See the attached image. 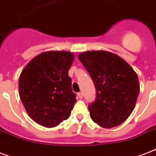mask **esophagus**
Masks as SVG:
<instances>
[{
    "instance_id": "34e87169",
    "label": "esophagus",
    "mask_w": 156,
    "mask_h": 156,
    "mask_svg": "<svg viewBox=\"0 0 156 156\" xmlns=\"http://www.w3.org/2000/svg\"><path fill=\"white\" fill-rule=\"evenodd\" d=\"M78 96L79 98H83V94L82 92H79V93H78Z\"/></svg>"
}]
</instances>
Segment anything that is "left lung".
Returning a JSON list of instances; mask_svg holds the SVG:
<instances>
[{"label": "left lung", "instance_id": "left-lung-1", "mask_svg": "<svg viewBox=\"0 0 156 156\" xmlns=\"http://www.w3.org/2000/svg\"><path fill=\"white\" fill-rule=\"evenodd\" d=\"M78 59L97 92L88 107L92 120L105 128L122 123L132 113L140 94L137 74L126 61L111 52H83Z\"/></svg>", "mask_w": 156, "mask_h": 156}]
</instances>
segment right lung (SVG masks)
Instances as JSON below:
<instances>
[{
    "label": "right lung",
    "instance_id": "obj_1",
    "mask_svg": "<svg viewBox=\"0 0 156 156\" xmlns=\"http://www.w3.org/2000/svg\"><path fill=\"white\" fill-rule=\"evenodd\" d=\"M74 55L68 51H47L34 58L19 77V95L34 122L54 127L67 119L76 100L68 71Z\"/></svg>",
    "mask_w": 156,
    "mask_h": 156
}]
</instances>
